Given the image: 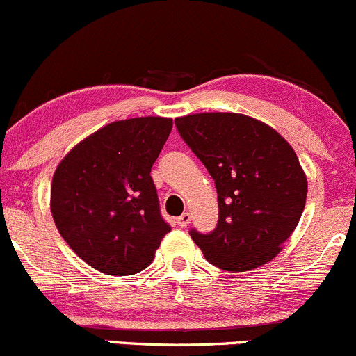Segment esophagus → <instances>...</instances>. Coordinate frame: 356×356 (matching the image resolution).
I'll return each instance as SVG.
<instances>
[{"label":"esophagus","mask_w":356,"mask_h":356,"mask_svg":"<svg viewBox=\"0 0 356 356\" xmlns=\"http://www.w3.org/2000/svg\"><path fill=\"white\" fill-rule=\"evenodd\" d=\"M190 220H192V216H190L188 212H183L181 216H179L177 219V222H178L179 227H186V225L190 224Z\"/></svg>","instance_id":"1"}]
</instances>
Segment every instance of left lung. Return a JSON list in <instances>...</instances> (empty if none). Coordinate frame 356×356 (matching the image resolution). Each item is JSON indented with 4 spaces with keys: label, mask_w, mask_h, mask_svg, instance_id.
<instances>
[{
    "label": "left lung",
    "mask_w": 356,
    "mask_h": 356,
    "mask_svg": "<svg viewBox=\"0 0 356 356\" xmlns=\"http://www.w3.org/2000/svg\"><path fill=\"white\" fill-rule=\"evenodd\" d=\"M216 181L219 222L190 232L207 261L225 271L266 265L299 224L307 177L292 146L273 127L243 113L205 112L175 118Z\"/></svg>",
    "instance_id": "left-lung-1"
}]
</instances>
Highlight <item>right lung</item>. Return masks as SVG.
<instances>
[{
  "label": "right lung",
  "instance_id": "right-lung-1",
  "mask_svg": "<svg viewBox=\"0 0 356 356\" xmlns=\"http://www.w3.org/2000/svg\"><path fill=\"white\" fill-rule=\"evenodd\" d=\"M173 120H117L76 144L57 164L51 212L57 231L83 261L113 277L151 265L170 225L159 213L151 168Z\"/></svg>",
  "mask_w": 356,
  "mask_h": 356
}]
</instances>
